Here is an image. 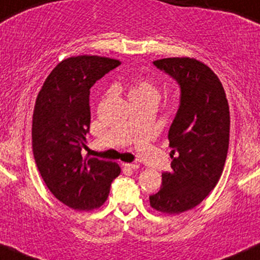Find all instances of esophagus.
<instances>
[{
    "label": "esophagus",
    "mask_w": 260,
    "mask_h": 260,
    "mask_svg": "<svg viewBox=\"0 0 260 260\" xmlns=\"http://www.w3.org/2000/svg\"><path fill=\"white\" fill-rule=\"evenodd\" d=\"M125 168H130V169H138L139 168V163H121Z\"/></svg>",
    "instance_id": "obj_1"
}]
</instances>
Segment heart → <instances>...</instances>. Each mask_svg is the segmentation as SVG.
Returning a JSON list of instances; mask_svg holds the SVG:
<instances>
[{"instance_id": "b5f03b06", "label": "heart", "mask_w": 260, "mask_h": 260, "mask_svg": "<svg viewBox=\"0 0 260 260\" xmlns=\"http://www.w3.org/2000/svg\"><path fill=\"white\" fill-rule=\"evenodd\" d=\"M127 95L130 102L139 101V99H158V89L156 84L147 78H139L134 81L129 87Z\"/></svg>"}]
</instances>
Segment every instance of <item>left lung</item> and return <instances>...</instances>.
I'll use <instances>...</instances> for the list:
<instances>
[{
    "instance_id": "left-lung-1",
    "label": "left lung",
    "mask_w": 260,
    "mask_h": 260,
    "mask_svg": "<svg viewBox=\"0 0 260 260\" xmlns=\"http://www.w3.org/2000/svg\"><path fill=\"white\" fill-rule=\"evenodd\" d=\"M180 88L177 114L168 131L171 172L162 173V188L150 197L163 214L195 208L215 188L222 174L230 140L226 93L211 69L195 59L153 61Z\"/></svg>"
}]
</instances>
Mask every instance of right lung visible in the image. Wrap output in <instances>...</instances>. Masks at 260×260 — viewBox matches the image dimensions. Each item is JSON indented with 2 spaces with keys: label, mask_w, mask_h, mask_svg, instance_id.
<instances>
[{
  "label": "right lung",
  "mask_w": 260,
  "mask_h": 260,
  "mask_svg": "<svg viewBox=\"0 0 260 260\" xmlns=\"http://www.w3.org/2000/svg\"><path fill=\"white\" fill-rule=\"evenodd\" d=\"M119 65V60L88 55L61 61L34 106L31 146L40 176L57 200L80 211L103 205L120 174L114 162L82 157L91 124L89 89Z\"/></svg>",
  "instance_id": "obj_1"
}]
</instances>
